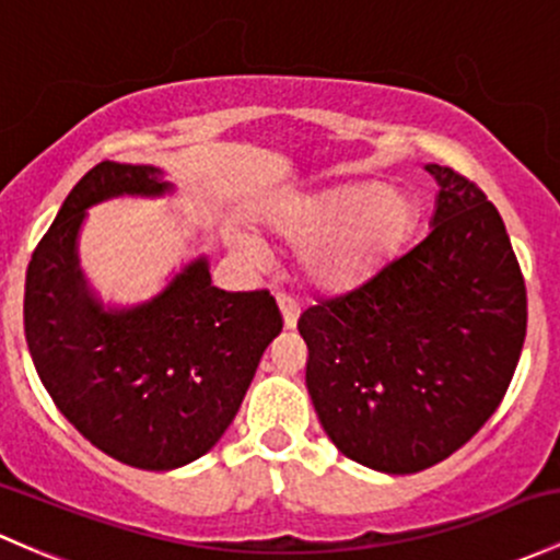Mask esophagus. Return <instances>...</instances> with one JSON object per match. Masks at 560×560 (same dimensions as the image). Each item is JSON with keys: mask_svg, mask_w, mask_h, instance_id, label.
<instances>
[{"mask_svg": "<svg viewBox=\"0 0 560 560\" xmlns=\"http://www.w3.org/2000/svg\"><path fill=\"white\" fill-rule=\"evenodd\" d=\"M279 311H281V319H284L287 329H295L298 325V316H300V305L292 298L279 295Z\"/></svg>", "mask_w": 560, "mask_h": 560, "instance_id": "esophagus-1", "label": "esophagus"}]
</instances>
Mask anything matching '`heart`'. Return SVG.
Listing matches in <instances>:
<instances>
[{"label": "heart", "instance_id": "heart-1", "mask_svg": "<svg viewBox=\"0 0 560 560\" xmlns=\"http://www.w3.org/2000/svg\"><path fill=\"white\" fill-rule=\"evenodd\" d=\"M265 220L292 244L322 240L305 260L311 279L322 290L349 292L373 279L408 244L419 225V206L384 182H362L281 201ZM233 241L255 252V241L246 235H233Z\"/></svg>", "mask_w": 560, "mask_h": 560}]
</instances>
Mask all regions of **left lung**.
Returning a JSON list of instances; mask_svg holds the SVG:
<instances>
[{
  "instance_id": "1",
  "label": "left lung",
  "mask_w": 560,
  "mask_h": 560,
  "mask_svg": "<svg viewBox=\"0 0 560 560\" xmlns=\"http://www.w3.org/2000/svg\"><path fill=\"white\" fill-rule=\"evenodd\" d=\"M427 172L440 185L427 238L298 322L327 438L388 475L421 472L472 440L526 338V284L497 206L448 166Z\"/></svg>"
}]
</instances>
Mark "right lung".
Masks as SVG:
<instances>
[{"label": "right lung", "mask_w": 560, "mask_h": 560, "mask_svg": "<svg viewBox=\"0 0 560 560\" xmlns=\"http://www.w3.org/2000/svg\"><path fill=\"white\" fill-rule=\"evenodd\" d=\"M155 166L104 161L63 201L26 270L23 329L63 419L128 467H185L238 413L262 351L281 332L268 290L211 287L206 257L131 308H104L78 260L88 209L117 196H166Z\"/></svg>", "instance_id": "right-lung-1"}]
</instances>
